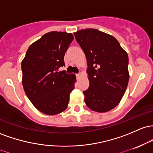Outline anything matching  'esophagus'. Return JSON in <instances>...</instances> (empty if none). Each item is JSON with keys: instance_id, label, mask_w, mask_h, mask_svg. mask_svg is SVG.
Segmentation results:
<instances>
[{"instance_id": "esophagus-1", "label": "esophagus", "mask_w": 153, "mask_h": 153, "mask_svg": "<svg viewBox=\"0 0 153 153\" xmlns=\"http://www.w3.org/2000/svg\"><path fill=\"white\" fill-rule=\"evenodd\" d=\"M81 76H82V74L81 73H79V74H76V76L77 77H80Z\"/></svg>"}]
</instances>
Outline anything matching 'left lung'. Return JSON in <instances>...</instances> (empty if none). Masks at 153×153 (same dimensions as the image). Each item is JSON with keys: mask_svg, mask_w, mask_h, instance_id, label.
Here are the masks:
<instances>
[{"mask_svg": "<svg viewBox=\"0 0 153 153\" xmlns=\"http://www.w3.org/2000/svg\"><path fill=\"white\" fill-rule=\"evenodd\" d=\"M74 35L87 58L90 86L83 92L85 103L92 111L108 112L118 105L127 87V53L114 37L101 31L86 29Z\"/></svg>", "mask_w": 153, "mask_h": 153, "instance_id": "left-lung-1", "label": "left lung"}]
</instances>
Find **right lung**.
<instances>
[{
	"mask_svg": "<svg viewBox=\"0 0 153 153\" xmlns=\"http://www.w3.org/2000/svg\"><path fill=\"white\" fill-rule=\"evenodd\" d=\"M71 33L51 32L29 47L22 61V85L27 97L40 112L56 115L67 108L76 82L74 74L58 71L64 66Z\"/></svg>",
	"mask_w": 153,
	"mask_h": 153,
	"instance_id": "1",
	"label": "right lung"
}]
</instances>
